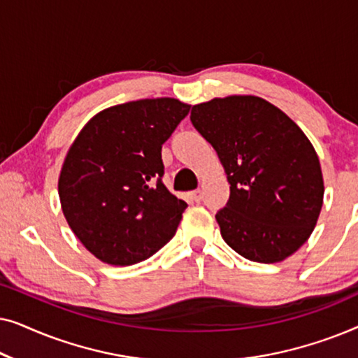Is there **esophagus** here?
I'll return each mask as SVG.
<instances>
[{"label":"esophagus","instance_id":"esophagus-1","mask_svg":"<svg viewBox=\"0 0 358 358\" xmlns=\"http://www.w3.org/2000/svg\"><path fill=\"white\" fill-rule=\"evenodd\" d=\"M189 195H190V199L194 200V202H200V200H202V190H200V189L192 190V192H190Z\"/></svg>","mask_w":358,"mask_h":358}]
</instances>
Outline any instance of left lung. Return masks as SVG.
<instances>
[{
    "mask_svg": "<svg viewBox=\"0 0 358 358\" xmlns=\"http://www.w3.org/2000/svg\"><path fill=\"white\" fill-rule=\"evenodd\" d=\"M190 120L217 151L231 185L227 207L215 215L224 243L262 264L298 251L324 195L320 159L300 127L256 96L202 102Z\"/></svg>",
    "mask_w": 358,
    "mask_h": 358,
    "instance_id": "8db88e82",
    "label": "left lung"
}]
</instances>
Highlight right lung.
Here are the masks:
<instances>
[{
    "instance_id": "1",
    "label": "right lung",
    "mask_w": 358,
    "mask_h": 358,
    "mask_svg": "<svg viewBox=\"0 0 358 358\" xmlns=\"http://www.w3.org/2000/svg\"><path fill=\"white\" fill-rule=\"evenodd\" d=\"M189 110L171 97L109 107L68 150L58 179L63 215L102 262H141L176 234L187 203L163 184L161 148Z\"/></svg>"
}]
</instances>
